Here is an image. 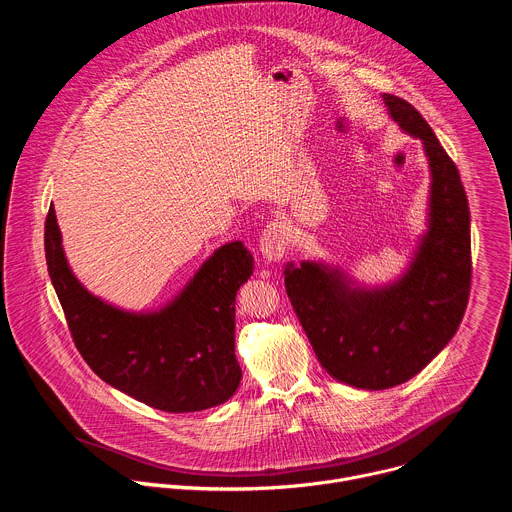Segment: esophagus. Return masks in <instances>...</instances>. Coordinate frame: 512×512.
I'll return each instance as SVG.
<instances>
[{"mask_svg": "<svg viewBox=\"0 0 512 512\" xmlns=\"http://www.w3.org/2000/svg\"><path fill=\"white\" fill-rule=\"evenodd\" d=\"M287 247H289V233L281 221H273L261 231L259 249H261L263 259L279 261V259H283Z\"/></svg>", "mask_w": 512, "mask_h": 512, "instance_id": "esophagus-1", "label": "esophagus"}]
</instances>
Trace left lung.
Listing matches in <instances>:
<instances>
[{
    "label": "left lung",
    "instance_id": "8db88e82",
    "mask_svg": "<svg viewBox=\"0 0 512 512\" xmlns=\"http://www.w3.org/2000/svg\"><path fill=\"white\" fill-rule=\"evenodd\" d=\"M391 117L419 137L431 168L429 231L411 269L385 289H350L320 263L285 269L287 298L334 379L389 389L415 377L456 334L470 296V210L460 172L421 113L383 95Z\"/></svg>",
    "mask_w": 512,
    "mask_h": 512
}]
</instances>
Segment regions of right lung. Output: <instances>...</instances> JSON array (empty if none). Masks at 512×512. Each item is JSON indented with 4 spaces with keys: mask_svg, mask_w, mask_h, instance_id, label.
<instances>
[{
    "mask_svg": "<svg viewBox=\"0 0 512 512\" xmlns=\"http://www.w3.org/2000/svg\"><path fill=\"white\" fill-rule=\"evenodd\" d=\"M44 251L72 342L105 383L170 413L202 411L235 395V296L253 273L241 241L218 249L156 314H129L89 294L64 259L54 206Z\"/></svg>",
    "mask_w": 512,
    "mask_h": 512,
    "instance_id": "1",
    "label": "right lung"
}]
</instances>
